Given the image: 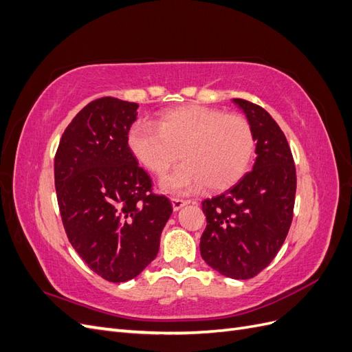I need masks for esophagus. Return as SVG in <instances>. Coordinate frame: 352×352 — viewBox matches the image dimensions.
Wrapping results in <instances>:
<instances>
[{"label": "esophagus", "mask_w": 352, "mask_h": 352, "mask_svg": "<svg viewBox=\"0 0 352 352\" xmlns=\"http://www.w3.org/2000/svg\"><path fill=\"white\" fill-rule=\"evenodd\" d=\"M186 204H189V199H182V198H177V197H173V198H172V206H173V210H175V211L180 210V208H182V207L186 206Z\"/></svg>", "instance_id": "1"}]
</instances>
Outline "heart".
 <instances>
[{"instance_id":"obj_1","label":"heart","mask_w":352,"mask_h":352,"mask_svg":"<svg viewBox=\"0 0 352 352\" xmlns=\"http://www.w3.org/2000/svg\"><path fill=\"white\" fill-rule=\"evenodd\" d=\"M127 146L155 176H163L182 158L185 163L162 182L167 192L179 194L202 185L221 190L236 184L250 167L255 140L251 124L239 114L184 105L163 113L155 126L133 123L127 132Z\"/></svg>"}]
</instances>
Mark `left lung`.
Wrapping results in <instances>:
<instances>
[{"mask_svg":"<svg viewBox=\"0 0 352 352\" xmlns=\"http://www.w3.org/2000/svg\"><path fill=\"white\" fill-rule=\"evenodd\" d=\"M251 124L255 163L236 185L202 201L207 226L199 251L204 261L232 279H251L267 267L289 232L296 173L289 144L260 105L235 98Z\"/></svg>","mask_w":352,"mask_h":352,"instance_id":"8db88e82","label":"left lung"}]
</instances>
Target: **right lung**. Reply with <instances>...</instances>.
<instances>
[{"label": "right lung", "mask_w": 352, "mask_h": 352, "mask_svg": "<svg viewBox=\"0 0 352 352\" xmlns=\"http://www.w3.org/2000/svg\"><path fill=\"white\" fill-rule=\"evenodd\" d=\"M136 102L104 97L83 107L63 133L54 179L72 247L102 279L136 278L155 257L172 202L127 146Z\"/></svg>", "instance_id": "right-lung-1"}]
</instances>
